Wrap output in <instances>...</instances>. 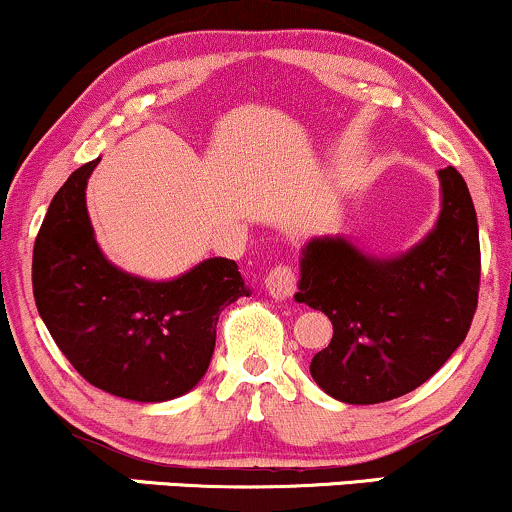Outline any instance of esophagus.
<instances>
[{"mask_svg": "<svg viewBox=\"0 0 512 512\" xmlns=\"http://www.w3.org/2000/svg\"><path fill=\"white\" fill-rule=\"evenodd\" d=\"M264 289H267V293L274 301H286V298H291L293 291H296V274H293L289 264L274 267L272 272L267 274V279H264Z\"/></svg>", "mask_w": 512, "mask_h": 512, "instance_id": "esophagus-1", "label": "esophagus"}]
</instances>
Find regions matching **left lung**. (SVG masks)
<instances>
[{
  "instance_id": "1",
  "label": "left lung",
  "mask_w": 512,
  "mask_h": 512,
  "mask_svg": "<svg viewBox=\"0 0 512 512\" xmlns=\"http://www.w3.org/2000/svg\"><path fill=\"white\" fill-rule=\"evenodd\" d=\"M440 214L409 250L380 257L346 236L310 238L296 301L334 334L310 375L346 404H378L424 385L467 337L477 310L479 223L467 182L438 170Z\"/></svg>"
}]
</instances>
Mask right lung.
<instances>
[{
  "label": "right lung",
  "mask_w": 512,
  "mask_h": 512,
  "mask_svg": "<svg viewBox=\"0 0 512 512\" xmlns=\"http://www.w3.org/2000/svg\"><path fill=\"white\" fill-rule=\"evenodd\" d=\"M98 161L76 168L52 197L33 248L35 305L88 383L132 402H168L204 378L221 310L250 286L226 257L161 281L110 262L86 209Z\"/></svg>",
  "instance_id": "right-lung-1"
}]
</instances>
